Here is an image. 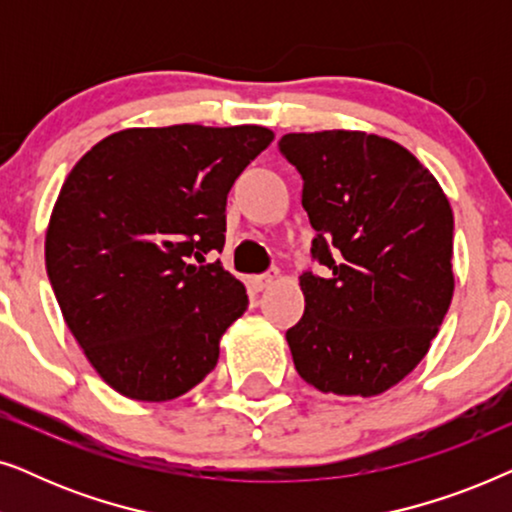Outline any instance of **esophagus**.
Returning a JSON list of instances; mask_svg holds the SVG:
<instances>
[{
  "label": "esophagus",
  "mask_w": 512,
  "mask_h": 512,
  "mask_svg": "<svg viewBox=\"0 0 512 512\" xmlns=\"http://www.w3.org/2000/svg\"><path fill=\"white\" fill-rule=\"evenodd\" d=\"M277 282V277L275 275H263V277H251L249 279V284H251V289H254L256 293H261V291H265V289H270L272 284Z\"/></svg>",
  "instance_id": "34e87169"
}]
</instances>
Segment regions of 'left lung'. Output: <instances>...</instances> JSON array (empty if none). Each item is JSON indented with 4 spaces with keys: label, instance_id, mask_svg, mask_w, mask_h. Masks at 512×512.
I'll return each mask as SVG.
<instances>
[{
    "label": "left lung",
    "instance_id": "1",
    "mask_svg": "<svg viewBox=\"0 0 512 512\" xmlns=\"http://www.w3.org/2000/svg\"><path fill=\"white\" fill-rule=\"evenodd\" d=\"M326 277L300 275L293 366L321 394L380 396L429 352L454 293L452 207L398 142L361 130L289 132Z\"/></svg>",
    "mask_w": 512,
    "mask_h": 512
}]
</instances>
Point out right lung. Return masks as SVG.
I'll return each instance as SVG.
<instances>
[{"instance_id": "obj_1", "label": "right lung", "mask_w": 512, "mask_h": 512, "mask_svg": "<svg viewBox=\"0 0 512 512\" xmlns=\"http://www.w3.org/2000/svg\"><path fill=\"white\" fill-rule=\"evenodd\" d=\"M272 139L263 125L128 128L67 174L46 272L90 366L121 396L172 401L214 370L249 298L205 256L226 242L230 186Z\"/></svg>"}]
</instances>
